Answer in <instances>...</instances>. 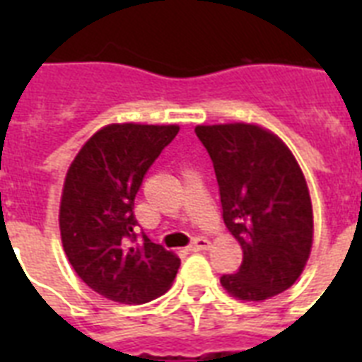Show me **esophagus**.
I'll use <instances>...</instances> for the list:
<instances>
[{
    "label": "esophagus",
    "instance_id": "34e87169",
    "mask_svg": "<svg viewBox=\"0 0 362 362\" xmlns=\"http://www.w3.org/2000/svg\"><path fill=\"white\" fill-rule=\"evenodd\" d=\"M209 246H210V242L206 240V238L197 237V238H193L192 244L187 246V250H189V252H201V250H206Z\"/></svg>",
    "mask_w": 362,
    "mask_h": 362
}]
</instances>
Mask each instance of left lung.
I'll return each instance as SVG.
<instances>
[{"label": "left lung", "mask_w": 362, "mask_h": 362, "mask_svg": "<svg viewBox=\"0 0 362 362\" xmlns=\"http://www.w3.org/2000/svg\"><path fill=\"white\" fill-rule=\"evenodd\" d=\"M220 186L223 221L240 242V269L221 286L240 300H264L297 281L314 233L303 170L289 148L252 124L197 125Z\"/></svg>", "instance_id": "obj_1"}]
</instances>
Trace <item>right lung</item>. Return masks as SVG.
<instances>
[{
    "label": "right lung",
    "instance_id": "obj_1",
    "mask_svg": "<svg viewBox=\"0 0 362 362\" xmlns=\"http://www.w3.org/2000/svg\"><path fill=\"white\" fill-rule=\"evenodd\" d=\"M178 125L112 124L82 146L65 176L59 231L69 263L93 291L122 304L163 295L180 259L136 231L135 195Z\"/></svg>",
    "mask_w": 362,
    "mask_h": 362
}]
</instances>
